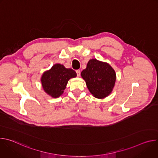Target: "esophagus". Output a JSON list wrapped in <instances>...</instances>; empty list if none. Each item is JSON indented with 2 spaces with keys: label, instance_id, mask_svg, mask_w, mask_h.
<instances>
[{
  "label": "esophagus",
  "instance_id": "1",
  "mask_svg": "<svg viewBox=\"0 0 158 158\" xmlns=\"http://www.w3.org/2000/svg\"><path fill=\"white\" fill-rule=\"evenodd\" d=\"M76 73H77V77H79L80 75H81V71H80V70H77V71H76Z\"/></svg>",
  "mask_w": 158,
  "mask_h": 158
}]
</instances>
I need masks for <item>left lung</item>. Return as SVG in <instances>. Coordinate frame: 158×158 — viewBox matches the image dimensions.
<instances>
[{
	"mask_svg": "<svg viewBox=\"0 0 158 158\" xmlns=\"http://www.w3.org/2000/svg\"><path fill=\"white\" fill-rule=\"evenodd\" d=\"M81 77L94 97L104 99L109 96L115 85L116 74L107 62L96 59H90L81 72Z\"/></svg>",
	"mask_w": 158,
	"mask_h": 158,
	"instance_id": "8db88e82",
	"label": "left lung"
}]
</instances>
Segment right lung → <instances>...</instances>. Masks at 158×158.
Returning <instances> with one entry per match:
<instances>
[{
  "label": "right lung",
  "mask_w": 158,
  "mask_h": 158,
  "mask_svg": "<svg viewBox=\"0 0 158 158\" xmlns=\"http://www.w3.org/2000/svg\"><path fill=\"white\" fill-rule=\"evenodd\" d=\"M76 76V73L72 69L56 64L49 70L44 72L40 81L44 91L51 97L57 98L64 93L69 80Z\"/></svg>",
  "instance_id": "add662e5"
}]
</instances>
